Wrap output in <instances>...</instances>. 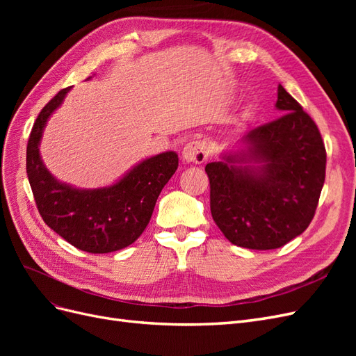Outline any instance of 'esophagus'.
<instances>
[{
	"instance_id": "34e87169",
	"label": "esophagus",
	"mask_w": 356,
	"mask_h": 356,
	"mask_svg": "<svg viewBox=\"0 0 356 356\" xmlns=\"http://www.w3.org/2000/svg\"><path fill=\"white\" fill-rule=\"evenodd\" d=\"M182 159L188 163H203L208 159V147L203 141H190L182 149Z\"/></svg>"
}]
</instances>
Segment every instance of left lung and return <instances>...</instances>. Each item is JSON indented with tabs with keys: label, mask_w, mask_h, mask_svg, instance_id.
Returning <instances> with one entry per match:
<instances>
[{
	"label": "left lung",
	"mask_w": 356,
	"mask_h": 356,
	"mask_svg": "<svg viewBox=\"0 0 356 356\" xmlns=\"http://www.w3.org/2000/svg\"><path fill=\"white\" fill-rule=\"evenodd\" d=\"M276 108L284 114L248 134L243 149L204 166L215 224L250 250H276L303 233L325 181L319 129L281 84Z\"/></svg>",
	"instance_id": "obj_1"
}]
</instances>
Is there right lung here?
I'll use <instances>...</instances> for the list:
<instances>
[{
  "mask_svg": "<svg viewBox=\"0 0 356 356\" xmlns=\"http://www.w3.org/2000/svg\"><path fill=\"white\" fill-rule=\"evenodd\" d=\"M62 89L38 114L26 147V174L41 218L77 250L106 254L123 250L143 234L157 197L178 168V154L166 152L143 160L115 184L75 188L58 181L44 166L40 143L49 117L65 99Z\"/></svg>",
  "mask_w": 356,
  "mask_h": 356,
  "instance_id": "right-lung-1",
  "label": "right lung"
}]
</instances>
